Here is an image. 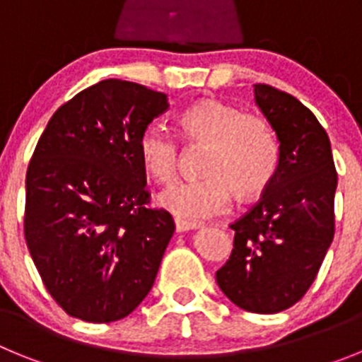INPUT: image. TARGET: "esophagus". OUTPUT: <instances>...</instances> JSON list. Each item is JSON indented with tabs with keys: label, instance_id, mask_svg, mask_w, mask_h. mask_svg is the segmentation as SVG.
<instances>
[{
	"label": "esophagus",
	"instance_id": "obj_1",
	"mask_svg": "<svg viewBox=\"0 0 362 362\" xmlns=\"http://www.w3.org/2000/svg\"><path fill=\"white\" fill-rule=\"evenodd\" d=\"M199 228V225L197 223H190V221H185V219H175V230L177 232H188V230H196Z\"/></svg>",
	"mask_w": 362,
	"mask_h": 362
}]
</instances>
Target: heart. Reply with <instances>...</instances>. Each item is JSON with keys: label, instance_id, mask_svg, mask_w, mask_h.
Listing matches in <instances>:
<instances>
[{"label": "heart", "instance_id": "1", "mask_svg": "<svg viewBox=\"0 0 362 362\" xmlns=\"http://www.w3.org/2000/svg\"><path fill=\"white\" fill-rule=\"evenodd\" d=\"M179 132L188 141L206 143L199 179L174 185L159 196V204L179 219H209L225 212L230 190L254 197L267 190L279 165V145L270 124L259 116L219 99H201L177 117ZM146 174L168 185L177 174V145L158 124H148L137 139Z\"/></svg>", "mask_w": 362, "mask_h": 362}]
</instances>
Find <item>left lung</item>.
I'll return each mask as SVG.
<instances>
[{
  "instance_id": "left-lung-1",
  "label": "left lung",
  "mask_w": 362,
  "mask_h": 362,
  "mask_svg": "<svg viewBox=\"0 0 362 362\" xmlns=\"http://www.w3.org/2000/svg\"><path fill=\"white\" fill-rule=\"evenodd\" d=\"M254 98L279 165L259 203L230 225L233 250L216 281L239 308L277 313L305 296L330 248L337 172L328 134L299 99L270 85H254Z\"/></svg>"
}]
</instances>
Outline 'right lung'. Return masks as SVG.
Listing matches in <instances>:
<instances>
[{
	"label": "right lung",
	"instance_id": "1",
	"mask_svg": "<svg viewBox=\"0 0 362 362\" xmlns=\"http://www.w3.org/2000/svg\"><path fill=\"white\" fill-rule=\"evenodd\" d=\"M168 110L163 92L103 79L59 107L27 170L25 239L69 315L119 321L148 296L174 233L146 204L139 134Z\"/></svg>",
	"mask_w": 362,
	"mask_h": 362
}]
</instances>
